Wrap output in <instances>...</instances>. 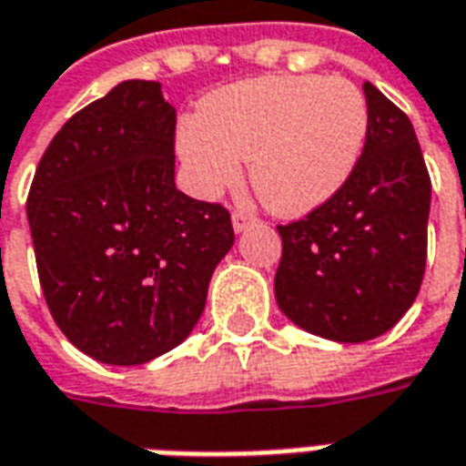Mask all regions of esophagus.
Listing matches in <instances>:
<instances>
[{
	"label": "esophagus",
	"mask_w": 466,
	"mask_h": 466,
	"mask_svg": "<svg viewBox=\"0 0 466 466\" xmlns=\"http://www.w3.org/2000/svg\"><path fill=\"white\" fill-rule=\"evenodd\" d=\"M254 222H257V219H254L252 214L239 212V209H237V212L232 214V227H234V232H244V229H247V227H252Z\"/></svg>",
	"instance_id": "esophagus-1"
}]
</instances>
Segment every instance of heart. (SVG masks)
<instances>
[{
  "label": "heart",
  "instance_id": "heart-1",
  "mask_svg": "<svg viewBox=\"0 0 466 466\" xmlns=\"http://www.w3.org/2000/svg\"><path fill=\"white\" fill-rule=\"evenodd\" d=\"M370 134V106L342 76L279 75L224 86L177 129L189 182L204 197L242 182L249 159L267 209L302 217L350 182Z\"/></svg>",
  "mask_w": 466,
  "mask_h": 466
}]
</instances>
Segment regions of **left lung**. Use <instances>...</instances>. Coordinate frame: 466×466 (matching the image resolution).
Listing matches in <instances>:
<instances>
[{
    "mask_svg": "<svg viewBox=\"0 0 466 466\" xmlns=\"http://www.w3.org/2000/svg\"><path fill=\"white\" fill-rule=\"evenodd\" d=\"M370 134L329 202L277 227V304L297 327L360 344L390 332L420 294L431 182L410 116L370 82Z\"/></svg>",
    "mask_w": 466,
    "mask_h": 466,
    "instance_id": "obj_1",
    "label": "left lung"
}]
</instances>
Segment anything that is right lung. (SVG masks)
Listing matches in <instances>:
<instances>
[{"instance_id":"obj_1","label":"right lung","mask_w":466,"mask_h":466,"mask_svg":"<svg viewBox=\"0 0 466 466\" xmlns=\"http://www.w3.org/2000/svg\"><path fill=\"white\" fill-rule=\"evenodd\" d=\"M177 112L127 79L55 134L26 199L56 327L92 360L134 367L182 344L234 229L222 204L174 184Z\"/></svg>"}]
</instances>
